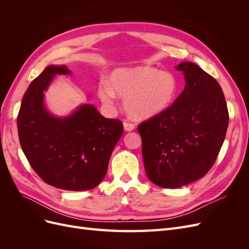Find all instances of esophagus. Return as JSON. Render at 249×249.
Wrapping results in <instances>:
<instances>
[{"label":"esophagus","instance_id":"34e87169","mask_svg":"<svg viewBox=\"0 0 249 249\" xmlns=\"http://www.w3.org/2000/svg\"><path fill=\"white\" fill-rule=\"evenodd\" d=\"M124 130L126 132H130V131H133L135 129V124L130 123V122H126V120H124Z\"/></svg>","mask_w":249,"mask_h":249}]
</instances>
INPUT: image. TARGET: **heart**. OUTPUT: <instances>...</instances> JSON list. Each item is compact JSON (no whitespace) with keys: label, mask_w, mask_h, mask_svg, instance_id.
I'll list each match as a JSON object with an SVG mask.
<instances>
[{"label":"heart","mask_w":249,"mask_h":249,"mask_svg":"<svg viewBox=\"0 0 249 249\" xmlns=\"http://www.w3.org/2000/svg\"><path fill=\"white\" fill-rule=\"evenodd\" d=\"M110 83L99 86L101 100L112 105L116 93L124 96V106L135 118H148L168 109L177 99L178 81L175 73L153 66L119 69L112 72Z\"/></svg>","instance_id":"obj_1"}]
</instances>
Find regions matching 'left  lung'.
<instances>
[{"label":"left lung","instance_id":"obj_1","mask_svg":"<svg viewBox=\"0 0 249 249\" xmlns=\"http://www.w3.org/2000/svg\"><path fill=\"white\" fill-rule=\"evenodd\" d=\"M186 85L171 106L138 125L147 178L178 188L205 177L220 152L229 111L218 82L192 62L177 66Z\"/></svg>","mask_w":249,"mask_h":249}]
</instances>
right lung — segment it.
Returning <instances> with one entry per match:
<instances>
[{"mask_svg": "<svg viewBox=\"0 0 249 249\" xmlns=\"http://www.w3.org/2000/svg\"><path fill=\"white\" fill-rule=\"evenodd\" d=\"M65 65H50L29 85L18 115V138L33 170L47 184L69 191L93 189L107 173L111 154L124 133L119 119L105 118L92 105L69 117L51 115L43 91Z\"/></svg>", "mask_w": 249, "mask_h": 249, "instance_id": "obj_1", "label": "right lung"}]
</instances>
